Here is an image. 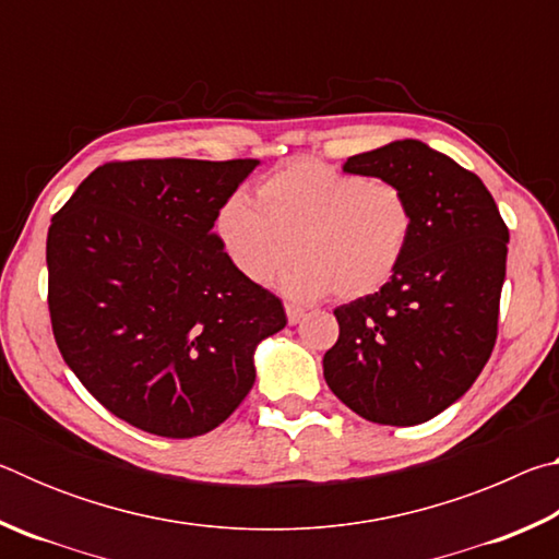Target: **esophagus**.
<instances>
[{
    "label": "esophagus",
    "mask_w": 559,
    "mask_h": 559,
    "mask_svg": "<svg viewBox=\"0 0 559 559\" xmlns=\"http://www.w3.org/2000/svg\"><path fill=\"white\" fill-rule=\"evenodd\" d=\"M286 316H288V323L296 325V323H300L302 316H306V310L296 308V306H286Z\"/></svg>",
    "instance_id": "obj_1"
}]
</instances>
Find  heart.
Returning <instances> with one entry per match:
<instances>
[{"instance_id": "obj_1", "label": "heart", "mask_w": 559, "mask_h": 559, "mask_svg": "<svg viewBox=\"0 0 559 559\" xmlns=\"http://www.w3.org/2000/svg\"><path fill=\"white\" fill-rule=\"evenodd\" d=\"M414 224L402 185L302 157L261 179L257 206L243 194L226 197L214 236L253 286H269L293 259L288 296L359 300L396 276Z\"/></svg>"}]
</instances>
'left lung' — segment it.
I'll return each mask as SVG.
<instances>
[{"label":"left lung","instance_id":"obj_1","mask_svg":"<svg viewBox=\"0 0 559 559\" xmlns=\"http://www.w3.org/2000/svg\"><path fill=\"white\" fill-rule=\"evenodd\" d=\"M343 169L402 185L416 224L396 276L335 308L323 374L362 419L414 427L466 394L493 353L508 226L476 175L419 140L347 157Z\"/></svg>","mask_w":559,"mask_h":559}]
</instances>
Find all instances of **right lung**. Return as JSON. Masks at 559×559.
<instances>
[{
	"instance_id": "obj_1",
	"label": "right lung",
	"mask_w": 559,
	"mask_h": 559,
	"mask_svg": "<svg viewBox=\"0 0 559 559\" xmlns=\"http://www.w3.org/2000/svg\"><path fill=\"white\" fill-rule=\"evenodd\" d=\"M257 159H128L83 179L46 239L61 357L118 419L167 439L219 427L257 380L283 302L226 259L214 214Z\"/></svg>"
}]
</instances>
